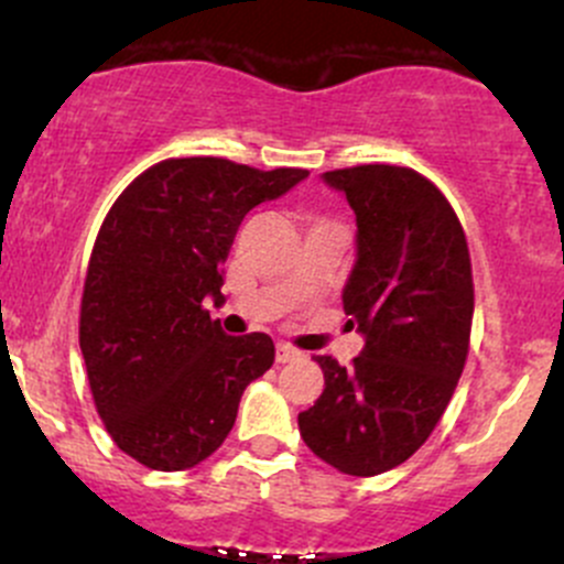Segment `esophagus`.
Here are the masks:
<instances>
[{
    "mask_svg": "<svg viewBox=\"0 0 564 564\" xmlns=\"http://www.w3.org/2000/svg\"><path fill=\"white\" fill-rule=\"evenodd\" d=\"M300 357V351L297 349H292V346L289 344H278L275 346V362H292V360H297Z\"/></svg>",
    "mask_w": 564,
    "mask_h": 564,
    "instance_id": "34e87169",
    "label": "esophagus"
}]
</instances>
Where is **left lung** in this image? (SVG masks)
I'll use <instances>...</instances> for the list:
<instances>
[{
    "label": "left lung",
    "instance_id": "1",
    "mask_svg": "<svg viewBox=\"0 0 564 564\" xmlns=\"http://www.w3.org/2000/svg\"><path fill=\"white\" fill-rule=\"evenodd\" d=\"M322 180L355 209L357 259L340 297L366 346L349 368L316 357L324 392L297 423L324 464L373 477L417 453L451 403L475 311L469 248L440 187L412 169Z\"/></svg>",
    "mask_w": 564,
    "mask_h": 564
}]
</instances>
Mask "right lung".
<instances>
[{
	"mask_svg": "<svg viewBox=\"0 0 564 564\" xmlns=\"http://www.w3.org/2000/svg\"><path fill=\"white\" fill-rule=\"evenodd\" d=\"M305 176L172 158L135 176L106 215L78 344L106 431L139 464L180 471L213 456L242 392L270 371V335H226L204 300L224 303V261L242 218Z\"/></svg>",
	"mask_w": 564,
	"mask_h": 564,
	"instance_id": "right-lung-1",
	"label": "right lung"
}]
</instances>
